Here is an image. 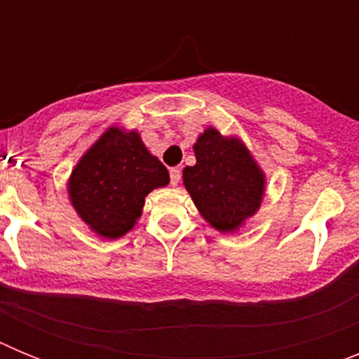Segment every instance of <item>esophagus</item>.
Listing matches in <instances>:
<instances>
[{
	"label": "esophagus",
	"instance_id": "obj_1",
	"mask_svg": "<svg viewBox=\"0 0 359 359\" xmlns=\"http://www.w3.org/2000/svg\"><path fill=\"white\" fill-rule=\"evenodd\" d=\"M180 180H182V170L177 169V167H174V169H170V183H172L174 187L180 183Z\"/></svg>",
	"mask_w": 359,
	"mask_h": 359
}]
</instances>
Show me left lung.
Segmentation results:
<instances>
[{
  "instance_id": "8db88e82",
  "label": "left lung",
  "mask_w": 359,
  "mask_h": 359,
  "mask_svg": "<svg viewBox=\"0 0 359 359\" xmlns=\"http://www.w3.org/2000/svg\"><path fill=\"white\" fill-rule=\"evenodd\" d=\"M196 165L183 169V185L201 217L221 233H233L261 208L266 174L237 136L207 128L194 144Z\"/></svg>"
}]
</instances>
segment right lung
Here are the masks:
<instances>
[{
	"label": "right lung",
	"mask_w": 359,
	"mask_h": 359,
	"mask_svg": "<svg viewBox=\"0 0 359 359\" xmlns=\"http://www.w3.org/2000/svg\"><path fill=\"white\" fill-rule=\"evenodd\" d=\"M169 170L138 131L107 128L82 154L68 180L72 207L91 231L118 239L135 228L145 196L169 185Z\"/></svg>",
	"instance_id": "add662e5"
}]
</instances>
